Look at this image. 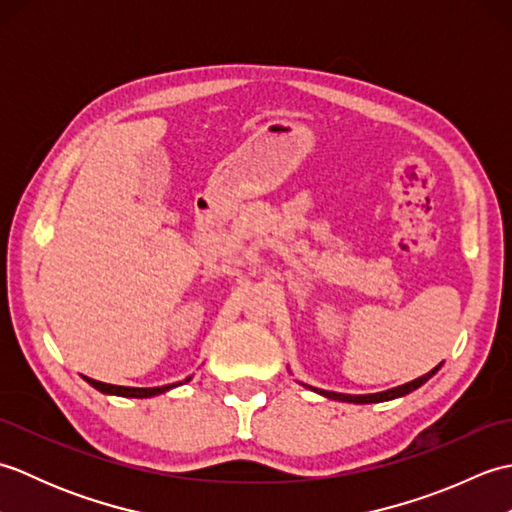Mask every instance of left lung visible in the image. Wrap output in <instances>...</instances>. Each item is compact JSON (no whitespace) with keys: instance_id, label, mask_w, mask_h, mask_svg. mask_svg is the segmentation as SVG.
Segmentation results:
<instances>
[{"instance_id":"obj_1","label":"left lung","mask_w":512,"mask_h":512,"mask_svg":"<svg viewBox=\"0 0 512 512\" xmlns=\"http://www.w3.org/2000/svg\"><path fill=\"white\" fill-rule=\"evenodd\" d=\"M438 369H440V365H438V367H433L429 374H424V376H420V378H416V380H411V383L398 385V387H394V389H387V391H378V394L352 396V394H336V391H325V389H317V391H319V394H323V396L332 398V400H343V402H383V400H391V398L405 396V394H409V391L418 389L422 383H427V380H429L433 374H436Z\"/></svg>"}]
</instances>
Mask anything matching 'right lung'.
<instances>
[{
  "mask_svg": "<svg viewBox=\"0 0 512 512\" xmlns=\"http://www.w3.org/2000/svg\"><path fill=\"white\" fill-rule=\"evenodd\" d=\"M85 380H88L92 387L103 391V394H114V396H123V398H149V396H158V394H162V391H167L171 387H176V383L165 385V387H121V385L101 383V380H94V378H88V376H85ZM189 380H191V376L184 380V383H189Z\"/></svg>",
  "mask_w": 512,
  "mask_h": 512,
  "instance_id": "obj_1",
  "label": "right lung"
}]
</instances>
